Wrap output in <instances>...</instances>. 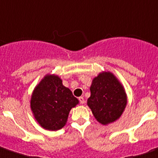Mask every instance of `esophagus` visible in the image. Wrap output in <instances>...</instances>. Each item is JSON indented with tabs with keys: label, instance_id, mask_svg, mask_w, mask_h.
<instances>
[{
	"label": "esophagus",
	"instance_id": "1",
	"mask_svg": "<svg viewBox=\"0 0 158 158\" xmlns=\"http://www.w3.org/2000/svg\"><path fill=\"white\" fill-rule=\"evenodd\" d=\"M79 102H80V103H81V104H84V103H85V100H84V98H83V97H79Z\"/></svg>",
	"mask_w": 158,
	"mask_h": 158
}]
</instances>
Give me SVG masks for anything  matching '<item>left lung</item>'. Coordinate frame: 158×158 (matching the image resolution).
<instances>
[{
  "label": "left lung",
  "instance_id": "obj_1",
  "mask_svg": "<svg viewBox=\"0 0 158 158\" xmlns=\"http://www.w3.org/2000/svg\"><path fill=\"white\" fill-rule=\"evenodd\" d=\"M87 104L97 121L103 125L115 122L127 105V94L118 79L104 71L93 79Z\"/></svg>",
  "mask_w": 158,
  "mask_h": 158
}]
</instances>
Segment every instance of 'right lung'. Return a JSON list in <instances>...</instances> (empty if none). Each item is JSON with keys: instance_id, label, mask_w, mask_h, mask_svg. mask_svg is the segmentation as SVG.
Here are the masks:
<instances>
[{"instance_id": "obj_1", "label": "right lung", "mask_w": 158, "mask_h": 158, "mask_svg": "<svg viewBox=\"0 0 158 158\" xmlns=\"http://www.w3.org/2000/svg\"><path fill=\"white\" fill-rule=\"evenodd\" d=\"M79 103L58 75L46 74L35 88L31 98L34 117L43 128L61 129L66 124L71 108Z\"/></svg>"}]
</instances>
